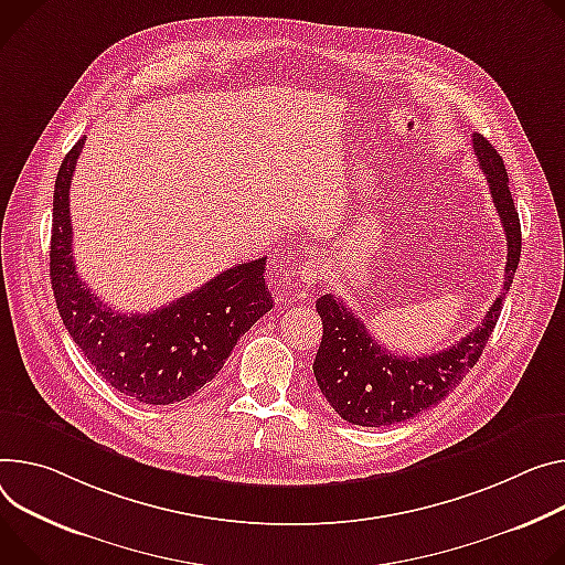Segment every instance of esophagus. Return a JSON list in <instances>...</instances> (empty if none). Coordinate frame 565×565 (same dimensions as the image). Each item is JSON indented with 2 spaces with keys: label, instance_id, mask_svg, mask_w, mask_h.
<instances>
[{
  "label": "esophagus",
  "instance_id": "obj_1",
  "mask_svg": "<svg viewBox=\"0 0 565 565\" xmlns=\"http://www.w3.org/2000/svg\"><path fill=\"white\" fill-rule=\"evenodd\" d=\"M286 277H288V288H309L316 281L322 279V264L316 259L313 252L309 247H292L286 254Z\"/></svg>",
  "mask_w": 565,
  "mask_h": 565
}]
</instances>
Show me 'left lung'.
<instances>
[{
    "label": "left lung",
    "instance_id": "left-lung-1",
    "mask_svg": "<svg viewBox=\"0 0 565 565\" xmlns=\"http://www.w3.org/2000/svg\"><path fill=\"white\" fill-rule=\"evenodd\" d=\"M473 150L487 175L495 212L507 236L502 292L493 299L480 327L457 344L430 355L407 358L385 351L363 320L333 297L322 295L316 309L322 318V342L313 363L316 381L335 413L353 426H392L413 419L452 392L478 363L502 311V299L521 262V221L509 191V178L498 150L473 135Z\"/></svg>",
    "mask_w": 565,
    "mask_h": 565
}]
</instances>
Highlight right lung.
<instances>
[{
  "label": "right lung",
  "instance_id": "obj_1",
  "mask_svg": "<svg viewBox=\"0 0 565 565\" xmlns=\"http://www.w3.org/2000/svg\"><path fill=\"white\" fill-rule=\"evenodd\" d=\"M85 137L67 152L54 186L49 275L72 340L100 379L148 405L195 394L225 365L238 338L273 309L266 256L238 264L150 313H119L78 277L72 256L70 186Z\"/></svg>",
  "mask_w": 565,
  "mask_h": 565
}]
</instances>
